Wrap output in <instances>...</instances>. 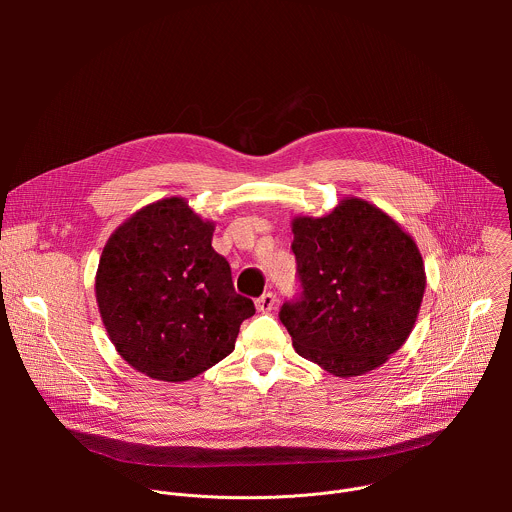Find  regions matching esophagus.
Wrapping results in <instances>:
<instances>
[{"mask_svg": "<svg viewBox=\"0 0 512 512\" xmlns=\"http://www.w3.org/2000/svg\"><path fill=\"white\" fill-rule=\"evenodd\" d=\"M275 294H271V291H265V294L261 298L255 300V306L259 312H271L275 308Z\"/></svg>", "mask_w": 512, "mask_h": 512, "instance_id": "esophagus-1", "label": "esophagus"}]
</instances>
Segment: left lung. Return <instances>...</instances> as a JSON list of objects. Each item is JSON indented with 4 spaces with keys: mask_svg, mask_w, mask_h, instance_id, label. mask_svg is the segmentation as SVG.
<instances>
[{
    "mask_svg": "<svg viewBox=\"0 0 512 512\" xmlns=\"http://www.w3.org/2000/svg\"><path fill=\"white\" fill-rule=\"evenodd\" d=\"M291 231L302 294L279 320L296 352L342 379L375 371L419 314L425 267L415 241L360 198L320 218L296 216Z\"/></svg>",
    "mask_w": 512,
    "mask_h": 512,
    "instance_id": "left-lung-1",
    "label": "left lung"
}]
</instances>
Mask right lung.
<instances>
[{
  "mask_svg": "<svg viewBox=\"0 0 512 512\" xmlns=\"http://www.w3.org/2000/svg\"><path fill=\"white\" fill-rule=\"evenodd\" d=\"M214 223L184 198L143 206L109 237L95 277L105 330L150 379L198 377L235 350L255 314L233 287L229 261L212 249Z\"/></svg>",
  "mask_w": 512,
  "mask_h": 512,
  "instance_id": "right-lung-1",
  "label": "right lung"
}]
</instances>
